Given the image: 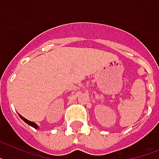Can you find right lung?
<instances>
[{
    "label": "right lung",
    "mask_w": 159,
    "mask_h": 159,
    "mask_svg": "<svg viewBox=\"0 0 159 159\" xmlns=\"http://www.w3.org/2000/svg\"><path fill=\"white\" fill-rule=\"evenodd\" d=\"M19 117H20L21 119H23V120L25 122V123H27V124H28V125L31 126V127H33L34 128H36V129H37V128H38V125H37V124H35V123H33V122L29 121V120H27V119H25L24 117H23V116H22V115H19Z\"/></svg>",
    "instance_id": "obj_1"
}]
</instances>
